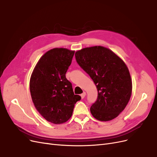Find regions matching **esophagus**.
Here are the masks:
<instances>
[{"mask_svg":"<svg viewBox=\"0 0 157 157\" xmlns=\"http://www.w3.org/2000/svg\"><path fill=\"white\" fill-rule=\"evenodd\" d=\"M85 96H86V92H84L81 95H80V96H81L82 99H83L85 97Z\"/></svg>","mask_w":157,"mask_h":157,"instance_id":"obj_1","label":"esophagus"}]
</instances>
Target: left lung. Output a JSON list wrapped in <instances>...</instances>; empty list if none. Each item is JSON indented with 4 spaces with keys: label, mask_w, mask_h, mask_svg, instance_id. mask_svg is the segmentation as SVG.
Returning <instances> with one entry per match:
<instances>
[{
    "label": "left lung",
    "mask_w": 157,
    "mask_h": 157,
    "mask_svg": "<svg viewBox=\"0 0 157 157\" xmlns=\"http://www.w3.org/2000/svg\"><path fill=\"white\" fill-rule=\"evenodd\" d=\"M75 58L98 89V99L90 108L92 116L100 121L117 117L127 105L132 91L130 74L124 61L101 46L78 50Z\"/></svg>",
    "instance_id": "obj_1"
}]
</instances>
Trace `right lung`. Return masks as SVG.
I'll list each match as a JSON object with an SVG mask.
<instances>
[{
  "label": "right lung",
  "instance_id": "obj_1",
  "mask_svg": "<svg viewBox=\"0 0 157 157\" xmlns=\"http://www.w3.org/2000/svg\"><path fill=\"white\" fill-rule=\"evenodd\" d=\"M74 50L56 48L46 52L38 61L30 78V92L36 110L53 124L67 122L75 104L81 97L75 95L65 74L72 61Z\"/></svg>",
  "mask_w": 157,
  "mask_h": 157
}]
</instances>
